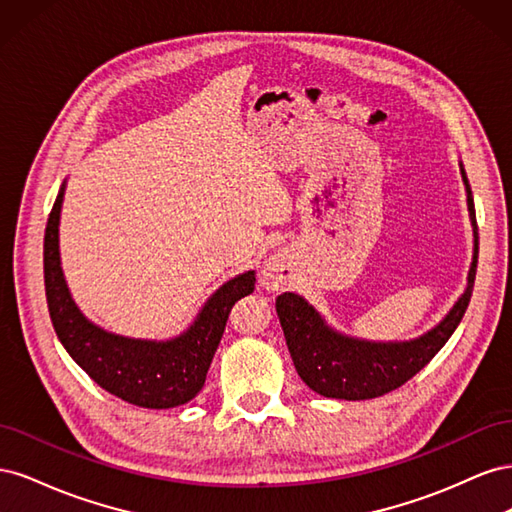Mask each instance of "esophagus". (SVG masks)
I'll return each mask as SVG.
<instances>
[{
    "mask_svg": "<svg viewBox=\"0 0 512 512\" xmlns=\"http://www.w3.org/2000/svg\"><path fill=\"white\" fill-rule=\"evenodd\" d=\"M292 280V269H290V260L286 254L277 252L269 256L265 262V267L260 271V282L267 290H284Z\"/></svg>",
    "mask_w": 512,
    "mask_h": 512,
    "instance_id": "34e87169",
    "label": "esophagus"
}]
</instances>
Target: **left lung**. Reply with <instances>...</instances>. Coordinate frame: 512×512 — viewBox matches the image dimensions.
Returning a JSON list of instances; mask_svg holds the SVG:
<instances>
[{
  "mask_svg": "<svg viewBox=\"0 0 512 512\" xmlns=\"http://www.w3.org/2000/svg\"><path fill=\"white\" fill-rule=\"evenodd\" d=\"M468 192V209L474 226V260L468 275V288L448 316L423 337L399 344H371L331 331L312 305L299 294L284 292L275 309L280 316L286 344L297 367V374L309 389L333 399H374L391 393L416 376L440 348L448 342L466 314L478 262V226L472 190L461 168Z\"/></svg>",
  "mask_w": 512,
  "mask_h": 512,
  "instance_id": "left-lung-1",
  "label": "left lung"
}]
</instances>
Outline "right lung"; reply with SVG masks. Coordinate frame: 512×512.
Segmentation results:
<instances>
[{"label": "right lung", "instance_id": "obj_1", "mask_svg": "<svg viewBox=\"0 0 512 512\" xmlns=\"http://www.w3.org/2000/svg\"><path fill=\"white\" fill-rule=\"evenodd\" d=\"M64 185L44 232V290L53 329L68 354L104 391L141 408H175L203 389L232 305L254 292L256 273L226 282L205 303L192 327L170 342H145L106 333L74 305L59 265V211Z\"/></svg>", "mask_w": 512, "mask_h": 512}]
</instances>
